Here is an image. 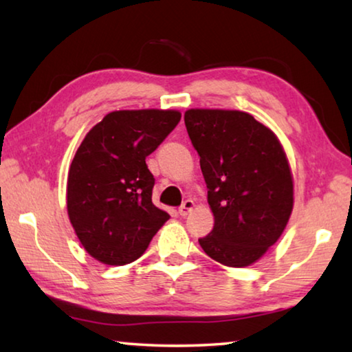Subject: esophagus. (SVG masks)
Wrapping results in <instances>:
<instances>
[{"label":"esophagus","mask_w":352,"mask_h":352,"mask_svg":"<svg viewBox=\"0 0 352 352\" xmlns=\"http://www.w3.org/2000/svg\"><path fill=\"white\" fill-rule=\"evenodd\" d=\"M192 208H194V201L192 200H184L183 204H182V206L178 208V214H180V216H188V214L192 211Z\"/></svg>","instance_id":"1"}]
</instances>
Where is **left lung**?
<instances>
[{
    "mask_svg": "<svg viewBox=\"0 0 352 352\" xmlns=\"http://www.w3.org/2000/svg\"><path fill=\"white\" fill-rule=\"evenodd\" d=\"M184 124L214 214V228L199 239L200 247L223 265L253 264L279 239L294 208V182L281 142L239 110L190 109Z\"/></svg>",
    "mask_w": 352,
    "mask_h": 352,
    "instance_id": "8db88e82",
    "label": "left lung"
}]
</instances>
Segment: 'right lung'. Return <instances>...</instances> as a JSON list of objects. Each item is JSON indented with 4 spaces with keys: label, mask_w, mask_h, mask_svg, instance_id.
Instances as JSON below:
<instances>
[{
    "label": "right lung",
    "mask_w": 352,
    "mask_h": 352,
    "mask_svg": "<svg viewBox=\"0 0 352 352\" xmlns=\"http://www.w3.org/2000/svg\"><path fill=\"white\" fill-rule=\"evenodd\" d=\"M175 110L111 111L83 138L71 163L67 208L83 248L107 265L142 256L170 216L152 204L148 157L180 122Z\"/></svg>",
    "instance_id": "add662e5"
}]
</instances>
